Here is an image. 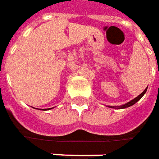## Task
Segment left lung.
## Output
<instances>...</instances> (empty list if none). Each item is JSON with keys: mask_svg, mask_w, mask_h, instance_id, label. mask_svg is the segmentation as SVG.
<instances>
[{"mask_svg": "<svg viewBox=\"0 0 159 159\" xmlns=\"http://www.w3.org/2000/svg\"><path fill=\"white\" fill-rule=\"evenodd\" d=\"M147 87H148V86H147ZM147 87L144 90V92H143L141 94H139L138 97H136L135 98H134V99L131 100V101H129V102H128L127 103H125V104H122V105H121V106H107V107H109V108H113V109H126V108H128V107L132 106V105H134V103H137V102H138V101L142 98L143 96L145 95V93L146 92V90H147Z\"/></svg>", "mask_w": 159, "mask_h": 159, "instance_id": "8db88e82", "label": "left lung"}]
</instances>
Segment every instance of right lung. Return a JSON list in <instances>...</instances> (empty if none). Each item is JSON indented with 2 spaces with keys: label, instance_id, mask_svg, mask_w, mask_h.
Here are the masks:
<instances>
[{
  "label": "right lung",
  "instance_id": "add662e5",
  "mask_svg": "<svg viewBox=\"0 0 159 159\" xmlns=\"http://www.w3.org/2000/svg\"><path fill=\"white\" fill-rule=\"evenodd\" d=\"M50 109H52V108H50Z\"/></svg>",
  "mask_w": 159,
  "mask_h": 159
}]
</instances>
